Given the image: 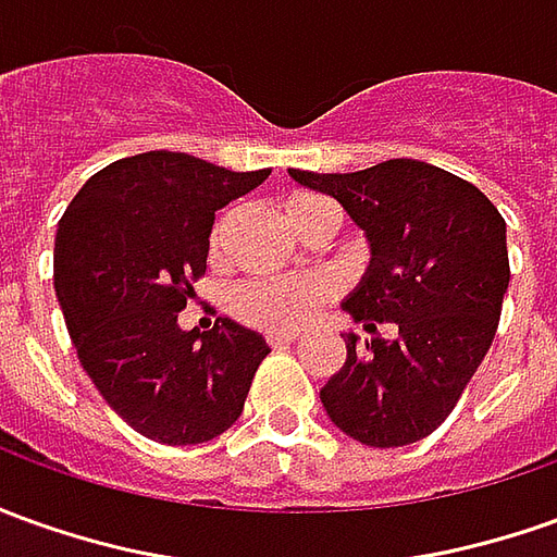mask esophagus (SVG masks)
Instances as JSON below:
<instances>
[{"instance_id": "obj_1", "label": "esophagus", "mask_w": 557, "mask_h": 557, "mask_svg": "<svg viewBox=\"0 0 557 557\" xmlns=\"http://www.w3.org/2000/svg\"><path fill=\"white\" fill-rule=\"evenodd\" d=\"M297 339L294 333H270V345H275V348H282V345H290Z\"/></svg>"}]
</instances>
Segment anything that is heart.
Wrapping results in <instances>:
<instances>
[{"label":"heart","instance_id":"b5f03b06","mask_svg":"<svg viewBox=\"0 0 557 557\" xmlns=\"http://www.w3.org/2000/svg\"><path fill=\"white\" fill-rule=\"evenodd\" d=\"M318 206H327V199L297 194V197L285 199L282 212H285V221H294ZM221 239H224V221L214 224L212 236H209L212 255L221 248ZM327 285L321 278H263V282H245L236 287L230 294V309L255 327L297 330L321 302L327 300Z\"/></svg>","mask_w":557,"mask_h":557}]
</instances>
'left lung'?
<instances>
[{"instance_id": "8db88e82", "label": "left lung", "mask_w": 557, "mask_h": 557, "mask_svg": "<svg viewBox=\"0 0 557 557\" xmlns=\"http://www.w3.org/2000/svg\"><path fill=\"white\" fill-rule=\"evenodd\" d=\"M290 178L333 197L370 242V267L343 309L394 339L345 336V367L321 388L330 421L373 448L409 446L461 400L497 333L509 287L506 221L479 187L421 160Z\"/></svg>"}]
</instances>
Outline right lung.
Listing matches in <instances>:
<instances>
[{
	"mask_svg": "<svg viewBox=\"0 0 557 557\" xmlns=\"http://www.w3.org/2000/svg\"><path fill=\"white\" fill-rule=\"evenodd\" d=\"M178 151L99 169L60 218L53 287L81 367L141 436L197 446L236 424L267 339L221 318L178 327L206 275L214 212L267 182Z\"/></svg>",
	"mask_w": 557,
	"mask_h": 557,
	"instance_id": "1",
	"label": "right lung"
}]
</instances>
